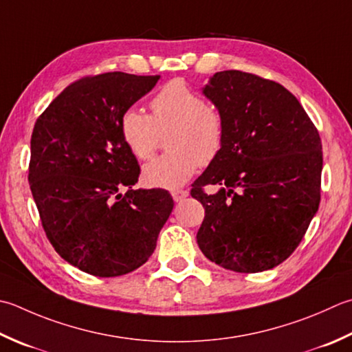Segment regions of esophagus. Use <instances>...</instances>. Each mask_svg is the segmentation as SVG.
Wrapping results in <instances>:
<instances>
[{
    "instance_id": "34e87169",
    "label": "esophagus",
    "mask_w": 352,
    "mask_h": 352,
    "mask_svg": "<svg viewBox=\"0 0 352 352\" xmlns=\"http://www.w3.org/2000/svg\"><path fill=\"white\" fill-rule=\"evenodd\" d=\"M172 198H174V201H182V199H184L186 197L189 195V190H183V189H177V190H172L170 192Z\"/></svg>"
}]
</instances>
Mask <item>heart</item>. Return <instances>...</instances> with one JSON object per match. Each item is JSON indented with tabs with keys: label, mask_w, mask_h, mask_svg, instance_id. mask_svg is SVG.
I'll use <instances>...</instances> for the list:
<instances>
[{
	"label": "heart",
	"mask_w": 352,
	"mask_h": 352,
	"mask_svg": "<svg viewBox=\"0 0 352 352\" xmlns=\"http://www.w3.org/2000/svg\"><path fill=\"white\" fill-rule=\"evenodd\" d=\"M149 108L151 116L135 108L123 113L122 140L135 158L149 160L162 134L172 131L168 140L170 153L148 163L143 168V180L153 188H182L201 164H209L221 153L224 117L182 79L170 80L158 89Z\"/></svg>",
	"instance_id": "obj_1"
}]
</instances>
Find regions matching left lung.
Returning a JSON list of instances; mask_svg holds the SVG:
<instances>
[{
    "label": "left lung",
    "instance_id": "8db88e82",
    "mask_svg": "<svg viewBox=\"0 0 352 352\" xmlns=\"http://www.w3.org/2000/svg\"><path fill=\"white\" fill-rule=\"evenodd\" d=\"M203 93L226 122L221 153L192 184L206 210L197 243L227 270L279 265L300 244L320 203L322 142L299 100L274 80L218 72ZM217 184V195L204 186Z\"/></svg>",
    "mask_w": 352,
    "mask_h": 352
}]
</instances>
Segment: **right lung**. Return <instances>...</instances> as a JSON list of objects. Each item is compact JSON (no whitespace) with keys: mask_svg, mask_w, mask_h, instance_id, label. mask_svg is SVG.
Masks as SVG:
<instances>
[{"mask_svg":"<svg viewBox=\"0 0 352 352\" xmlns=\"http://www.w3.org/2000/svg\"><path fill=\"white\" fill-rule=\"evenodd\" d=\"M158 79L87 76L34 123L29 183L41 223L60 258L93 276H122L146 263L174 208L168 190L133 189L140 166L120 137V117Z\"/></svg>","mask_w":352,"mask_h":352,"instance_id":"obj_1","label":"right lung"}]
</instances>
